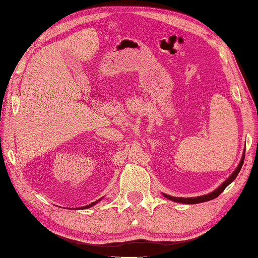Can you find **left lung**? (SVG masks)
<instances>
[{"label": "left lung", "instance_id": "1", "mask_svg": "<svg viewBox=\"0 0 258 258\" xmlns=\"http://www.w3.org/2000/svg\"><path fill=\"white\" fill-rule=\"evenodd\" d=\"M244 158H245V153L243 154L242 160H240L238 166H237L236 169H235L234 173L225 180V182H224L220 186V187H218L217 189H215L214 191H212V193H210V194L204 195V196H199V197H188V199H186V197H185V199H184V197H174V196L166 195V194H164V196H165L166 199H168V200H172V201L177 202V203H183V204H197V203H203V202H207V201H211V200L216 199V197L220 196L222 191L225 189L227 186L233 182L235 178H236V176H237L239 171H240V168H242V166H243Z\"/></svg>", "mask_w": 258, "mask_h": 258}]
</instances>
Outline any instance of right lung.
Masks as SVG:
<instances>
[{
  "label": "right lung",
  "mask_w": 258,
  "mask_h": 258,
  "mask_svg": "<svg viewBox=\"0 0 258 258\" xmlns=\"http://www.w3.org/2000/svg\"><path fill=\"white\" fill-rule=\"evenodd\" d=\"M98 201H100V200H97V201H95V202H93V203H91V204L86 205V206H83V207H81V208H89V207H91V206H93V205H95Z\"/></svg>",
  "instance_id": "obj_1"
}]
</instances>
